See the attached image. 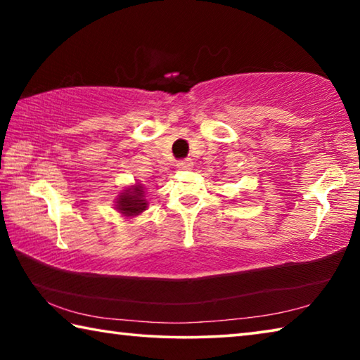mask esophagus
Returning a JSON list of instances; mask_svg holds the SVG:
<instances>
[{"label": "esophagus", "mask_w": 360, "mask_h": 360, "mask_svg": "<svg viewBox=\"0 0 360 360\" xmlns=\"http://www.w3.org/2000/svg\"><path fill=\"white\" fill-rule=\"evenodd\" d=\"M192 165H193V163L187 158V160H181V162L178 163V168H179V169H191Z\"/></svg>", "instance_id": "obj_1"}]
</instances>
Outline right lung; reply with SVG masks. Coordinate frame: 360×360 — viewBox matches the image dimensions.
I'll return each instance as SVG.
<instances>
[{"label":"right lung","instance_id":"obj_1","mask_svg":"<svg viewBox=\"0 0 360 360\" xmlns=\"http://www.w3.org/2000/svg\"><path fill=\"white\" fill-rule=\"evenodd\" d=\"M115 211L124 217H136L148 210L146 200V187L141 182H133L131 186L122 188L117 197L114 198Z\"/></svg>","mask_w":360,"mask_h":360}]
</instances>
